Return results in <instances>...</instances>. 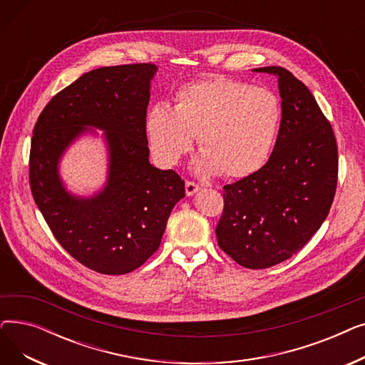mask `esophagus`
Listing matches in <instances>:
<instances>
[{"mask_svg": "<svg viewBox=\"0 0 365 365\" xmlns=\"http://www.w3.org/2000/svg\"><path fill=\"white\" fill-rule=\"evenodd\" d=\"M200 189H201V186L197 185V183H194V182H186V183H185V192H186L187 197H192L194 194L198 192Z\"/></svg>", "mask_w": 365, "mask_h": 365, "instance_id": "obj_1", "label": "esophagus"}]
</instances>
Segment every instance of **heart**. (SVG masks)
Wrapping results in <instances>:
<instances>
[{
	"instance_id": "heart-1",
	"label": "heart",
	"mask_w": 365,
	"mask_h": 365,
	"mask_svg": "<svg viewBox=\"0 0 365 365\" xmlns=\"http://www.w3.org/2000/svg\"><path fill=\"white\" fill-rule=\"evenodd\" d=\"M281 124L277 94L263 87L213 76L180 87L175 108L157 103L145 115V134L153 160L176 165L192 148L201 153L192 170L201 176L242 179L269 160Z\"/></svg>"
}]
</instances>
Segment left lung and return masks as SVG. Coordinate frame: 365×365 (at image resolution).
I'll use <instances>...</instances> for the list:
<instances>
[{
  "label": "left lung",
  "instance_id": "1",
  "mask_svg": "<svg viewBox=\"0 0 365 365\" xmlns=\"http://www.w3.org/2000/svg\"><path fill=\"white\" fill-rule=\"evenodd\" d=\"M281 124L267 163L223 189L217 244L238 264L264 269L290 259L327 217L337 185V143L309 88L281 66Z\"/></svg>",
  "mask_w": 365,
  "mask_h": 365
}]
</instances>
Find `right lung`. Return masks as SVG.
<instances>
[{"label":"right lung","instance_id":"right-lung-1","mask_svg":"<svg viewBox=\"0 0 365 365\" xmlns=\"http://www.w3.org/2000/svg\"><path fill=\"white\" fill-rule=\"evenodd\" d=\"M157 71L150 63L90 71L57 93L34 127L35 204L59 244L96 272L123 275L142 266L185 197L178 173L149 163L145 115ZM84 135L104 140L108 161L106 183L90 196L71 193L60 175L64 153Z\"/></svg>","mask_w":365,"mask_h":365}]
</instances>
